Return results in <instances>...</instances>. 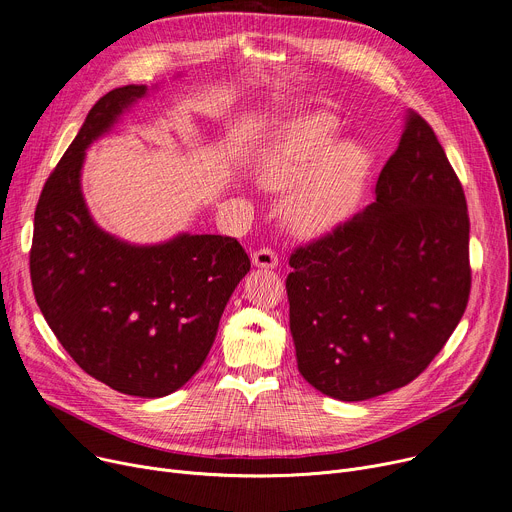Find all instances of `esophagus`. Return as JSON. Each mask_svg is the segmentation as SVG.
I'll return each mask as SVG.
<instances>
[{
    "instance_id": "obj_1",
    "label": "esophagus",
    "mask_w": 512,
    "mask_h": 512,
    "mask_svg": "<svg viewBox=\"0 0 512 512\" xmlns=\"http://www.w3.org/2000/svg\"><path fill=\"white\" fill-rule=\"evenodd\" d=\"M251 261H253L255 267L271 269V267L278 265V253L267 249V247H263V249H259V251H255V253L251 255Z\"/></svg>"
}]
</instances>
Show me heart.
<instances>
[{
  "label": "heart",
  "instance_id": "1",
  "mask_svg": "<svg viewBox=\"0 0 512 512\" xmlns=\"http://www.w3.org/2000/svg\"><path fill=\"white\" fill-rule=\"evenodd\" d=\"M339 133L333 115L304 113L280 125L257 154V181L274 191L292 189L282 214L300 236L342 226L364 197L372 154L360 142H339Z\"/></svg>",
  "mask_w": 512,
  "mask_h": 512
}]
</instances>
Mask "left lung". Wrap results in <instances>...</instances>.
<instances>
[{"label":"left lung","instance_id":"obj_1","mask_svg":"<svg viewBox=\"0 0 512 512\" xmlns=\"http://www.w3.org/2000/svg\"><path fill=\"white\" fill-rule=\"evenodd\" d=\"M298 370L364 401L412 383L459 325L471 288L463 187L432 127L407 111L374 201L290 257Z\"/></svg>","mask_w":512,"mask_h":512}]
</instances>
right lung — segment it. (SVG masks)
Returning a JSON list of instances; mask_svg holds the SVG:
<instances>
[{"label":"right lung","mask_w":512,"mask_h":512,"mask_svg":"<svg viewBox=\"0 0 512 512\" xmlns=\"http://www.w3.org/2000/svg\"><path fill=\"white\" fill-rule=\"evenodd\" d=\"M146 94L148 86L129 84L90 109L37 203L30 280L45 321L84 372L154 399L201 368L251 261L230 236L181 232L131 245L92 220L82 193L86 148Z\"/></svg>","instance_id":"add662e5"}]
</instances>
